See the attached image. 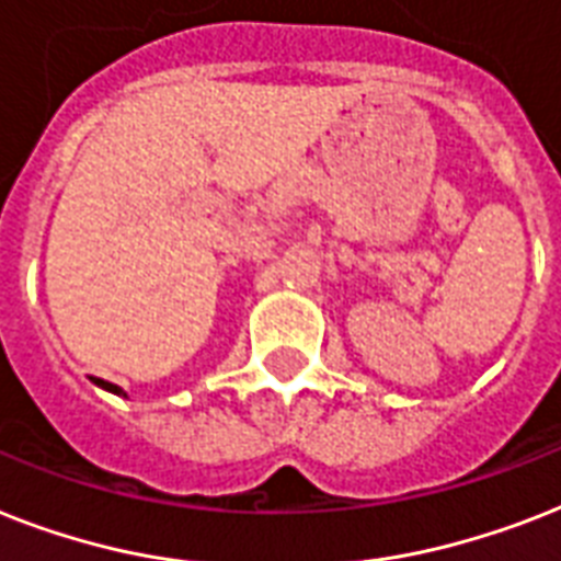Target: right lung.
<instances>
[{"instance_id":"obj_1","label":"right lung","mask_w":561,"mask_h":561,"mask_svg":"<svg viewBox=\"0 0 561 561\" xmlns=\"http://www.w3.org/2000/svg\"><path fill=\"white\" fill-rule=\"evenodd\" d=\"M94 383L103 386V389H106V391H115V394H123L121 386H115V383H106V380H98V377H94Z\"/></svg>"}]
</instances>
